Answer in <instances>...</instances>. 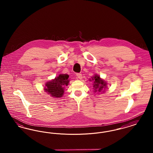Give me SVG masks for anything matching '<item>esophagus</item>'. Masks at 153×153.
<instances>
[{
    "label": "esophagus",
    "mask_w": 153,
    "mask_h": 153,
    "mask_svg": "<svg viewBox=\"0 0 153 153\" xmlns=\"http://www.w3.org/2000/svg\"><path fill=\"white\" fill-rule=\"evenodd\" d=\"M76 75H77V77H78L79 79H80V80L82 79V74H81V73H77Z\"/></svg>",
    "instance_id": "esophagus-1"
}]
</instances>
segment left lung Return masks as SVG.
<instances>
[{
	"instance_id": "1",
	"label": "left lung",
	"mask_w": 153,
	"mask_h": 153,
	"mask_svg": "<svg viewBox=\"0 0 153 153\" xmlns=\"http://www.w3.org/2000/svg\"><path fill=\"white\" fill-rule=\"evenodd\" d=\"M89 81H93L94 82L93 89H94V92L104 93L105 89L107 88L108 83L102 79L99 75L95 74L92 77V79H89Z\"/></svg>"
}]
</instances>
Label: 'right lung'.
<instances>
[{
    "mask_svg": "<svg viewBox=\"0 0 153 153\" xmlns=\"http://www.w3.org/2000/svg\"><path fill=\"white\" fill-rule=\"evenodd\" d=\"M69 80L67 74H60L54 79L45 83L44 91L53 97L60 98L64 94L65 87L68 85Z\"/></svg>",
    "mask_w": 153,
    "mask_h": 153,
    "instance_id": "1",
    "label": "right lung"
}]
</instances>
